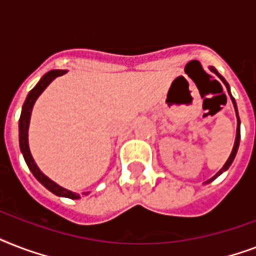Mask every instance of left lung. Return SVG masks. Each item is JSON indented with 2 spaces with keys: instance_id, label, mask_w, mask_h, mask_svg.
I'll return each instance as SVG.
<instances>
[{
  "instance_id": "8db88e82",
  "label": "left lung",
  "mask_w": 256,
  "mask_h": 256,
  "mask_svg": "<svg viewBox=\"0 0 256 256\" xmlns=\"http://www.w3.org/2000/svg\"><path fill=\"white\" fill-rule=\"evenodd\" d=\"M210 70H211V72H212V73H215V74H216V76H218V77L220 78V80H222V82H223V84H224V85H226L227 90H228V94H230V96H231V100H232V104H234L235 112H236V118H238V128H236V136H235V144H234V148H232V152H231L230 156H228V160H227V162H226V164H224V166H223V168H220V170H219L218 172H216V174H215L214 176H212V178H210V179H208V180H207L206 183H210L211 180H214V179L216 178V176H218V175H220V174H222V172H223V171H226L227 168H230V166H231V164H232V160H234L235 156H236V152H238V148H239V140H240V128H239V126H240V120H239V116H238V108H236V104H235V100H234V96H231V92H230V86H228V84H227V82H226V80H224V78H223L222 76H220V74L218 73V70L215 69V68H212V66H211V68H210Z\"/></svg>"
}]
</instances>
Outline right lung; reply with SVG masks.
Returning <instances> with one entry per match:
<instances>
[{
	"label": "right lung",
	"instance_id": "add662e5",
	"mask_svg": "<svg viewBox=\"0 0 256 256\" xmlns=\"http://www.w3.org/2000/svg\"><path fill=\"white\" fill-rule=\"evenodd\" d=\"M66 73V70H50L49 73H46L44 77L41 78V81L38 82L37 85L34 86L30 92L26 96V100L24 106H22V112L21 118H20V148H21V152L24 154V158H25L26 164L29 166L30 171L33 172V175L40 180V182L44 184V186L48 188L49 191H52L53 194L58 195V196H65V198L70 199H77L80 198V195L76 194V192H72V191L66 190L64 187L58 186L57 183L53 182L52 179H49L45 174H42L41 170L38 168V166L34 162L33 156L30 154L29 150V144H28V128H29V122H30V114H32V108H33V104L36 102L40 94H41L44 90L46 88V86L49 85L50 82L53 81L54 78L60 77V76H64Z\"/></svg>",
	"mask_w": 256,
	"mask_h": 256
}]
</instances>
